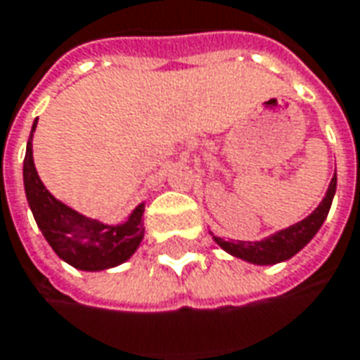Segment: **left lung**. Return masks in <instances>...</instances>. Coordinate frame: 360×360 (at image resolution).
I'll list each match as a JSON object with an SVG mask.
<instances>
[{"label":"left lung","mask_w":360,"mask_h":360,"mask_svg":"<svg viewBox=\"0 0 360 360\" xmlns=\"http://www.w3.org/2000/svg\"><path fill=\"white\" fill-rule=\"evenodd\" d=\"M337 190V174H333L329 188H327L326 198L319 202L314 212L309 213L306 219L290 225L286 229L272 233L269 237L260 239V241H225L221 237L213 235V241L221 247L223 251H227L237 259L247 260L251 264H259V266H266V264H276V262H284V260L292 259L296 252H300L306 245H308L319 227L326 221L333 195Z\"/></svg>","instance_id":"1"}]
</instances>
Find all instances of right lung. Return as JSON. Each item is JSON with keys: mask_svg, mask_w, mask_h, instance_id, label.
I'll list each match as a JSON object with an SVG mask.
<instances>
[{"mask_svg": "<svg viewBox=\"0 0 360 360\" xmlns=\"http://www.w3.org/2000/svg\"><path fill=\"white\" fill-rule=\"evenodd\" d=\"M33 123L31 137L27 141L23 162V182L27 202L34 221L56 252L70 266L86 272H98L123 264L129 260L145 237L143 213L145 204H139L125 223L108 225L72 210L44 188L37 174L33 160Z\"/></svg>", "mask_w": 360, "mask_h": 360, "instance_id": "obj_1", "label": "right lung"}]
</instances>
